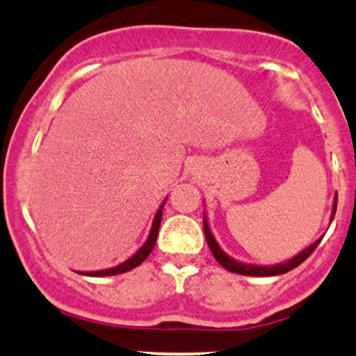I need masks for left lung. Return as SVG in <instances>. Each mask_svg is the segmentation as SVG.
Segmentation results:
<instances>
[{"mask_svg":"<svg viewBox=\"0 0 356 356\" xmlns=\"http://www.w3.org/2000/svg\"><path fill=\"white\" fill-rule=\"evenodd\" d=\"M337 202H338V194L334 195L333 211H332V218H330V220H333V218H334V212H337ZM204 234H206V241H207V244H209V249L212 251V254H214L216 261H218L220 266L226 268L227 271H231V273H238V275H246V276H276V275H283V273L291 271V269L300 266L306 257L312 254L314 249H316L318 244H320V241L323 239V236H321L320 239H316L313 244H309L308 248H305L303 251L298 252V254L293 256L291 259L283 261V263L273 264V266H257V264L241 263V261L234 259V257L227 256L226 252L220 249L218 241H216V238H214V234L211 232L209 220H207L206 214H204Z\"/></svg>","mask_w":356,"mask_h":356,"instance_id":"obj_1","label":"left lung"}]
</instances>
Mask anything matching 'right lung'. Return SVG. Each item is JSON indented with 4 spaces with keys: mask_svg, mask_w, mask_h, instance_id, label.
<instances>
[{
    "mask_svg": "<svg viewBox=\"0 0 356 356\" xmlns=\"http://www.w3.org/2000/svg\"><path fill=\"white\" fill-rule=\"evenodd\" d=\"M167 201V197H165ZM165 201L161 204V207H159L157 212H155L154 216V220H152V227H150V232H149V238L144 244H142V248L138 249L136 254H132L129 257V259L124 261V263H120L118 266L115 268H108V269H100V271H79L80 275H87V276H95V277H100V276H113V275H122V273H127L130 271V269L137 268L138 264H142L144 261L147 259V256L152 252V249L155 246V241H157V234H159V227H161V219H162V209H164V204Z\"/></svg>",
    "mask_w": 356,
    "mask_h": 356,
    "instance_id": "obj_1",
    "label": "right lung"
}]
</instances>
